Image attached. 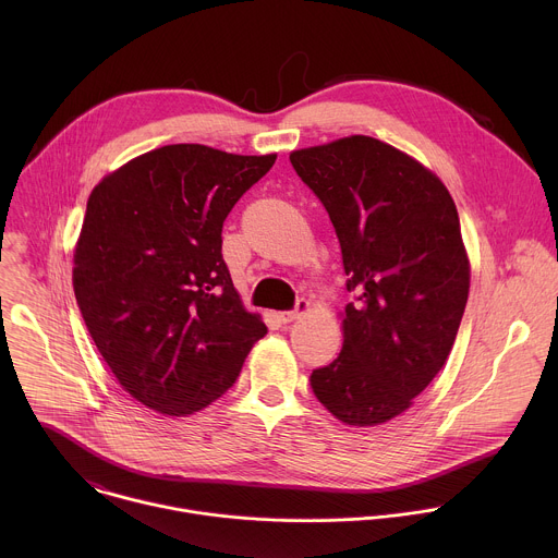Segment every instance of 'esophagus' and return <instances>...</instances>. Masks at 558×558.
<instances>
[{"label": "esophagus", "instance_id": "obj_1", "mask_svg": "<svg viewBox=\"0 0 558 558\" xmlns=\"http://www.w3.org/2000/svg\"><path fill=\"white\" fill-rule=\"evenodd\" d=\"M307 312H310V301L299 299V301H296V307H294L292 312H279L277 319L283 322V324H288V322H292V319L301 318V316L307 314Z\"/></svg>", "mask_w": 558, "mask_h": 558}]
</instances>
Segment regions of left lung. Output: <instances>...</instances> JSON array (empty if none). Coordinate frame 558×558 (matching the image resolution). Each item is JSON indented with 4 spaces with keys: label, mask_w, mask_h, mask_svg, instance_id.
Returning <instances> with one entry per match:
<instances>
[{
    "label": "left lung",
    "mask_w": 558,
    "mask_h": 558,
    "mask_svg": "<svg viewBox=\"0 0 558 558\" xmlns=\"http://www.w3.org/2000/svg\"><path fill=\"white\" fill-rule=\"evenodd\" d=\"M341 246L343 348L312 372L319 403L348 425H380L442 369L466 310L471 270L447 186L393 146L352 135L290 155Z\"/></svg>",
    "instance_id": "obj_1"
}]
</instances>
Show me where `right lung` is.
<instances>
[{
  "label": "right lung",
  "mask_w": 558,
  "mask_h": 558,
  "mask_svg": "<svg viewBox=\"0 0 558 558\" xmlns=\"http://www.w3.org/2000/svg\"><path fill=\"white\" fill-rule=\"evenodd\" d=\"M275 159L162 146L87 199L73 268L81 316L118 383L160 414L221 398L268 330L240 303L221 232Z\"/></svg>",
  "instance_id": "1"
}]
</instances>
